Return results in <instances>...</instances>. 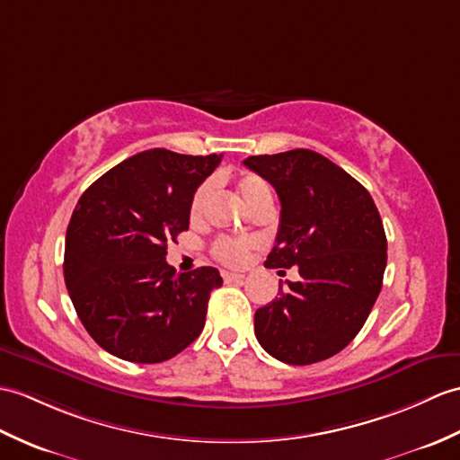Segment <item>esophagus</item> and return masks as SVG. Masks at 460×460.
Instances as JSON below:
<instances>
[{
	"label": "esophagus",
	"mask_w": 460,
	"mask_h": 460,
	"mask_svg": "<svg viewBox=\"0 0 460 460\" xmlns=\"http://www.w3.org/2000/svg\"><path fill=\"white\" fill-rule=\"evenodd\" d=\"M221 276H223V280H226V282H237V280H243V279H244V274L227 272V270H223Z\"/></svg>",
	"instance_id": "1"
}]
</instances>
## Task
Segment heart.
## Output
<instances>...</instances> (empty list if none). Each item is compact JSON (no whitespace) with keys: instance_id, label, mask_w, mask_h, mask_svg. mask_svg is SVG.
Returning a JSON list of instances; mask_svg holds the SVG:
<instances>
[{"instance_id":"heart-1","label":"heart","mask_w":460,"mask_h":460,"mask_svg":"<svg viewBox=\"0 0 460 460\" xmlns=\"http://www.w3.org/2000/svg\"><path fill=\"white\" fill-rule=\"evenodd\" d=\"M237 190L239 196L244 201V206L249 209H254L256 206L264 201L266 198H270V190L266 186V181L254 174H243L237 180ZM209 196V181H204L191 196L190 201V217L198 219L201 216V211L206 208V201ZM254 244L251 241H233L227 237H221L216 243H213L211 252L216 259L226 264H243L249 259V254L252 251Z\"/></svg>"}]
</instances>
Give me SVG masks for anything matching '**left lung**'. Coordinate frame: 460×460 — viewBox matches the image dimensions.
<instances>
[{
  "label": "left lung",
  "mask_w": 460,
  "mask_h": 460,
  "mask_svg": "<svg viewBox=\"0 0 460 460\" xmlns=\"http://www.w3.org/2000/svg\"><path fill=\"white\" fill-rule=\"evenodd\" d=\"M244 166L270 181L282 206L264 266L300 272V282L256 309L254 335L286 365H314L357 337L382 290L380 213L365 186L307 148L249 156Z\"/></svg>",
  "instance_id": "left-lung-1"
}]
</instances>
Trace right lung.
<instances>
[{
  "mask_svg": "<svg viewBox=\"0 0 460 460\" xmlns=\"http://www.w3.org/2000/svg\"><path fill=\"white\" fill-rule=\"evenodd\" d=\"M221 163L151 148L84 191L68 223L64 282L82 325L102 349L138 365L176 357L206 325L219 270L178 274L166 247L190 226V201Z\"/></svg>",
  "mask_w": 460,
  "mask_h": 460,
  "instance_id": "right-lung-1",
  "label": "right lung"
}]
</instances>
